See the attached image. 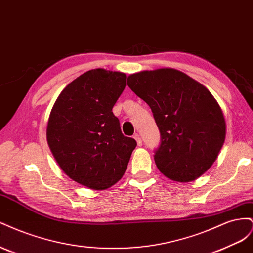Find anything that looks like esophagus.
Listing matches in <instances>:
<instances>
[{"mask_svg":"<svg viewBox=\"0 0 253 253\" xmlns=\"http://www.w3.org/2000/svg\"><path fill=\"white\" fill-rule=\"evenodd\" d=\"M134 138L136 139V141H137V144H138L139 147H140V145H142V139L140 138V136H139L138 134H135V135H134Z\"/></svg>","mask_w":253,"mask_h":253,"instance_id":"34e87169","label":"esophagus"}]
</instances>
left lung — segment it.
<instances>
[{
    "label": "left lung",
    "mask_w": 253,
    "mask_h": 253,
    "mask_svg": "<svg viewBox=\"0 0 253 253\" xmlns=\"http://www.w3.org/2000/svg\"><path fill=\"white\" fill-rule=\"evenodd\" d=\"M127 85L151 108L160 133L156 166L176 181H191L215 162L226 136L223 112L210 91L173 68L141 72Z\"/></svg>",
    "instance_id": "obj_1"
}]
</instances>
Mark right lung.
<instances>
[{
	"mask_svg": "<svg viewBox=\"0 0 253 253\" xmlns=\"http://www.w3.org/2000/svg\"><path fill=\"white\" fill-rule=\"evenodd\" d=\"M126 76L91 70L61 91L47 125V142L64 173L94 190L108 189L125 174L137 142L121 132L112 112Z\"/></svg>",
	"mask_w": 253,
	"mask_h": 253,
	"instance_id": "1",
	"label": "right lung"
}]
</instances>
